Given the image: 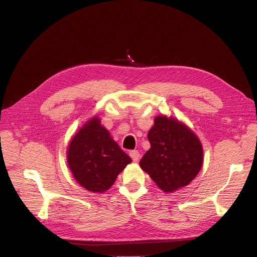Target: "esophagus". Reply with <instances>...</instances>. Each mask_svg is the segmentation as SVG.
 <instances>
[{"mask_svg":"<svg viewBox=\"0 0 257 257\" xmlns=\"http://www.w3.org/2000/svg\"><path fill=\"white\" fill-rule=\"evenodd\" d=\"M130 155L132 160H133L135 163H137L139 161V159H141V153H139L137 150H133L130 152Z\"/></svg>","mask_w":257,"mask_h":257,"instance_id":"34e87169","label":"esophagus"}]
</instances>
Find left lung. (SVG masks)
Segmentation results:
<instances>
[{"label": "left lung", "instance_id": "1", "mask_svg": "<svg viewBox=\"0 0 257 257\" xmlns=\"http://www.w3.org/2000/svg\"><path fill=\"white\" fill-rule=\"evenodd\" d=\"M148 139L151 147L139 165L163 192L173 193L190 184L203 167L199 138L174 116H155Z\"/></svg>", "mask_w": 257, "mask_h": 257}]
</instances>
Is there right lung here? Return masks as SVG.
Masks as SVG:
<instances>
[{"mask_svg":"<svg viewBox=\"0 0 257 257\" xmlns=\"http://www.w3.org/2000/svg\"><path fill=\"white\" fill-rule=\"evenodd\" d=\"M66 159L75 180L92 193L110 189L118 175L132 162L97 115L85 121L73 136Z\"/></svg>","mask_w":257,"mask_h":257,"instance_id":"1","label":"right lung"}]
</instances>
